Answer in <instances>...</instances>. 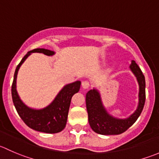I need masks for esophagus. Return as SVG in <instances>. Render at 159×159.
<instances>
[{"label":"esophagus","instance_id":"esophagus-1","mask_svg":"<svg viewBox=\"0 0 159 159\" xmlns=\"http://www.w3.org/2000/svg\"><path fill=\"white\" fill-rule=\"evenodd\" d=\"M81 85H82V88L84 89H89L90 87V84L89 81H82V83H81Z\"/></svg>","mask_w":159,"mask_h":159}]
</instances>
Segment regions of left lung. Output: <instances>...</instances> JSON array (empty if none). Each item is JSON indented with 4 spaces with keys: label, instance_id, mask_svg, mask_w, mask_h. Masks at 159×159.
<instances>
[{
    "label": "left lung",
    "instance_id": "left-lung-1",
    "mask_svg": "<svg viewBox=\"0 0 159 159\" xmlns=\"http://www.w3.org/2000/svg\"><path fill=\"white\" fill-rule=\"evenodd\" d=\"M130 69L137 78L139 93L137 109L129 118L120 119L109 115L102 104L100 93L97 89L90 90L86 94V108L89 125L94 132L105 135L121 134L129 129L140 116L145 102V76L134 61H131Z\"/></svg>",
    "mask_w": 159,
    "mask_h": 159
}]
</instances>
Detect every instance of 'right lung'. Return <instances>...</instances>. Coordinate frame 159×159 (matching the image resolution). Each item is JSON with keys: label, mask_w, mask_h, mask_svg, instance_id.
<instances>
[{"label": "right lung", "mask_w": 159, "mask_h": 159, "mask_svg": "<svg viewBox=\"0 0 159 159\" xmlns=\"http://www.w3.org/2000/svg\"><path fill=\"white\" fill-rule=\"evenodd\" d=\"M42 53L48 56H52L54 51L44 48H36L28 51L22 58L14 72V81L11 86V95L14 107L24 122L35 131L54 134L61 131L65 128L68 119V111L71 98L79 91L81 81H77L66 84L57 94L54 100L46 108L34 109L27 106L19 97L16 89V80L20 65L28 58L31 53Z\"/></svg>", "instance_id": "obj_1"}]
</instances>
